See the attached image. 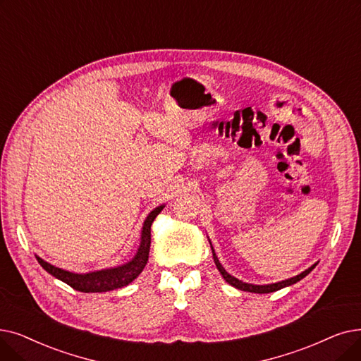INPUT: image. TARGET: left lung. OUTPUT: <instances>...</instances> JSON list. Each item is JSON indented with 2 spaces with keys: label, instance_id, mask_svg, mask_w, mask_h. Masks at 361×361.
Segmentation results:
<instances>
[{
  "label": "left lung",
  "instance_id": "obj_1",
  "mask_svg": "<svg viewBox=\"0 0 361 361\" xmlns=\"http://www.w3.org/2000/svg\"><path fill=\"white\" fill-rule=\"evenodd\" d=\"M212 255H214V261H215V265H216V269H218V271L221 273V276L224 277V280L227 281V283H230L231 286H234L236 289H240V290H245V292H254V293H270V292H276V290H279V289H281V288H286V286H290V285H293V283H296V281H300L301 279H304L312 269L316 267L317 264H314V265H311V267L308 269V270H305V271H302L301 274H298V276H295V277H292V279H288V280H283V281H279V283H273V285H264V286H259V285H249V283H243L242 280H238L236 277H233V276H230L226 270H224V267L221 264H219V261H218V258H216V255H215V252H214V249H212Z\"/></svg>",
  "mask_w": 361,
  "mask_h": 361
}]
</instances>
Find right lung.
<instances>
[{
  "label": "right lung",
  "instance_id": "right-lung-1",
  "mask_svg": "<svg viewBox=\"0 0 361 361\" xmlns=\"http://www.w3.org/2000/svg\"><path fill=\"white\" fill-rule=\"evenodd\" d=\"M162 209L164 207H158L149 214V216L146 218V221L143 224L142 243H140L135 257L128 264L121 265V267L100 270V271L87 273V274H76V273L57 269L54 265L41 259L39 257H37V259L47 273H50L59 280L65 281L66 285H69L75 290L88 293V292H109V290L123 288L130 285L131 281L135 277H138V274L142 273L143 269L146 267L147 259H149V250H150V227H152V223L154 221V218L161 214Z\"/></svg>",
  "mask_w": 361,
  "mask_h": 361
}]
</instances>
